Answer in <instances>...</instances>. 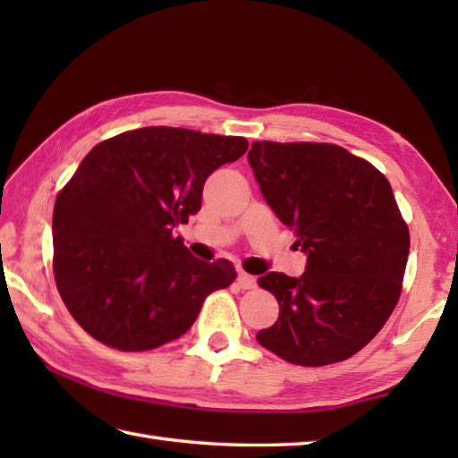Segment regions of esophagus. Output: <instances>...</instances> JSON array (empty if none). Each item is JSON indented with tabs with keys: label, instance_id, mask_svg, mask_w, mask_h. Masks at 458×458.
Masks as SVG:
<instances>
[{
	"label": "esophagus",
	"instance_id": "1",
	"mask_svg": "<svg viewBox=\"0 0 458 458\" xmlns=\"http://www.w3.org/2000/svg\"><path fill=\"white\" fill-rule=\"evenodd\" d=\"M238 285H240V289H254L256 285H258V281H256V277L254 276H250V274H246V271H240L238 274Z\"/></svg>",
	"mask_w": 458,
	"mask_h": 458
}]
</instances>
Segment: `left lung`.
<instances>
[{"label": "left lung", "instance_id": "8db88e82", "mask_svg": "<svg viewBox=\"0 0 458 458\" xmlns=\"http://www.w3.org/2000/svg\"><path fill=\"white\" fill-rule=\"evenodd\" d=\"M269 208L297 234L305 274L258 284L279 303L258 343L299 366H327L362 350L402 293L410 230L390 182L333 143L254 141L248 153Z\"/></svg>", "mask_w": 458, "mask_h": 458}]
</instances>
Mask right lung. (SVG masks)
<instances>
[{
    "label": "right lung",
    "instance_id": "obj_1",
    "mask_svg": "<svg viewBox=\"0 0 458 458\" xmlns=\"http://www.w3.org/2000/svg\"><path fill=\"white\" fill-rule=\"evenodd\" d=\"M244 138L141 128L86 155L55 202V281L86 333L125 352L182 336L236 269L194 258L174 228L202 204L208 174L240 159Z\"/></svg>",
    "mask_w": 458,
    "mask_h": 458
}]
</instances>
